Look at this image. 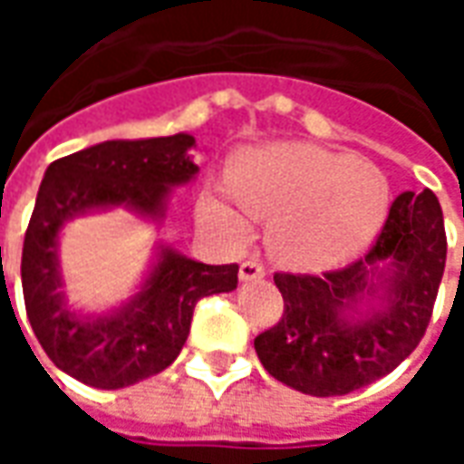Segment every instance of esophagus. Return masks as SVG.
Instances as JSON below:
<instances>
[{
    "mask_svg": "<svg viewBox=\"0 0 464 464\" xmlns=\"http://www.w3.org/2000/svg\"><path fill=\"white\" fill-rule=\"evenodd\" d=\"M238 276H241V281H256V278H263V276H266V268H263L261 261H256V258H248V261L241 263V268H238Z\"/></svg>",
    "mask_w": 464,
    "mask_h": 464,
    "instance_id": "obj_1",
    "label": "esophagus"
}]
</instances>
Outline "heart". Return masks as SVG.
Returning a JSON list of instances; mask_svg holds the SVG:
<instances>
[{
    "mask_svg": "<svg viewBox=\"0 0 464 464\" xmlns=\"http://www.w3.org/2000/svg\"><path fill=\"white\" fill-rule=\"evenodd\" d=\"M231 196L243 211L271 221V251L298 271H331L355 258L390 211V183L378 166L313 143H271L233 163L206 216L243 233Z\"/></svg>",
    "mask_w": 464,
    "mask_h": 464,
    "instance_id": "obj_1",
    "label": "heart"
}]
</instances>
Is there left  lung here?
<instances>
[{
  "label": "left lung",
  "instance_id": "8db88e82",
  "mask_svg": "<svg viewBox=\"0 0 464 464\" xmlns=\"http://www.w3.org/2000/svg\"><path fill=\"white\" fill-rule=\"evenodd\" d=\"M445 258L438 196L400 193L360 261L323 276H273L283 315L253 341L263 368L315 398L348 395L392 372L428 331Z\"/></svg>",
  "mask_w": 464,
  "mask_h": 464
}]
</instances>
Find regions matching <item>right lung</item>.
<instances>
[{
    "label": "right lung",
    "instance_id": "add662e5",
    "mask_svg": "<svg viewBox=\"0 0 464 464\" xmlns=\"http://www.w3.org/2000/svg\"><path fill=\"white\" fill-rule=\"evenodd\" d=\"M191 133L104 141L49 163L22 248V288L36 341L56 368L92 388H129L179 358L196 303L238 285V266H206L159 248L131 301L109 313H76L62 291L59 231L74 216L129 208L161 221L173 186L198 173Z\"/></svg>",
    "mask_w": 464,
    "mask_h": 464
}]
</instances>
